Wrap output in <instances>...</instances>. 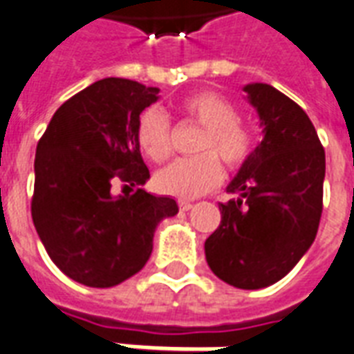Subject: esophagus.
I'll return each mask as SVG.
<instances>
[{
  "label": "esophagus",
  "instance_id": "1",
  "mask_svg": "<svg viewBox=\"0 0 354 354\" xmlns=\"http://www.w3.org/2000/svg\"><path fill=\"white\" fill-rule=\"evenodd\" d=\"M178 206H180V209H182V212H189V209L193 207V204H191V202L182 201V202H180V204H178Z\"/></svg>",
  "mask_w": 354,
  "mask_h": 354
}]
</instances>
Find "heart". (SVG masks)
I'll list each match as a JSON object with an SVG mask.
<instances>
[{"label":"heart","instance_id":"heart-1","mask_svg":"<svg viewBox=\"0 0 354 354\" xmlns=\"http://www.w3.org/2000/svg\"><path fill=\"white\" fill-rule=\"evenodd\" d=\"M183 113L204 126L198 152L193 159H176L156 174V187L165 195L195 198L213 189L223 178V167H241L252 152V133L237 120L236 105L223 94L201 91L182 102ZM137 141L148 158L161 163L171 156V126L165 113L156 107L142 111L137 122Z\"/></svg>","mask_w":354,"mask_h":354}]
</instances>
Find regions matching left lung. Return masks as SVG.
I'll use <instances>...</instances> for the list:
<instances>
[{
  "label": "left lung",
  "instance_id": "1",
  "mask_svg": "<svg viewBox=\"0 0 354 354\" xmlns=\"http://www.w3.org/2000/svg\"><path fill=\"white\" fill-rule=\"evenodd\" d=\"M243 91L261 141L219 204L221 225L204 243L207 266L226 284L260 290L279 282L314 243L323 212L325 150L308 115L267 83Z\"/></svg>",
  "mask_w": 354,
  "mask_h": 354
}]
</instances>
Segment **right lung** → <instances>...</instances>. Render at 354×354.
I'll return each instance as SVG.
<instances>
[{"label":"right lung","instance_id":"right-lung-1","mask_svg":"<svg viewBox=\"0 0 354 354\" xmlns=\"http://www.w3.org/2000/svg\"><path fill=\"white\" fill-rule=\"evenodd\" d=\"M158 100V87L105 77L66 100L39 141L35 228L51 261L80 284L113 288L139 273L158 225L178 213L171 196L113 193L118 180L139 187L150 178L137 122Z\"/></svg>","mask_w":354,"mask_h":354}]
</instances>
